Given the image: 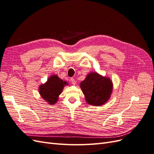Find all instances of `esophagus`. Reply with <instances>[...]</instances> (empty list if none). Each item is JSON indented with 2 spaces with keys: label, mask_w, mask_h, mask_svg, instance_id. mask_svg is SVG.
<instances>
[{
  "label": "esophagus",
  "mask_w": 154,
  "mask_h": 154,
  "mask_svg": "<svg viewBox=\"0 0 154 154\" xmlns=\"http://www.w3.org/2000/svg\"><path fill=\"white\" fill-rule=\"evenodd\" d=\"M70 81H71V82H72V84H73V85H75V84H76V81H75V79H73V78H72V79H70Z\"/></svg>",
  "instance_id": "obj_1"
}]
</instances>
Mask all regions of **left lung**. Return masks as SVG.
Masks as SVG:
<instances>
[{
	"label": "left lung",
	"instance_id": "1",
	"mask_svg": "<svg viewBox=\"0 0 154 154\" xmlns=\"http://www.w3.org/2000/svg\"><path fill=\"white\" fill-rule=\"evenodd\" d=\"M86 102L93 106L104 105L110 98L113 90L111 79L96 72L88 73L80 84Z\"/></svg>",
	"mask_w": 154,
	"mask_h": 154
}]
</instances>
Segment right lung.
<instances>
[{"label": "right lung", "mask_w": 154, "mask_h": 154, "mask_svg": "<svg viewBox=\"0 0 154 154\" xmlns=\"http://www.w3.org/2000/svg\"><path fill=\"white\" fill-rule=\"evenodd\" d=\"M66 85H68L66 81H63L57 75H52L48 77L46 82L39 86V93L45 101L50 105H54L57 103L59 96Z\"/></svg>", "instance_id": "obj_1"}]
</instances>
